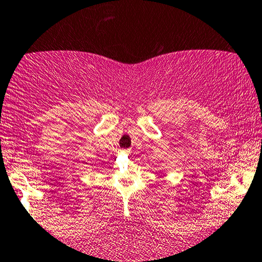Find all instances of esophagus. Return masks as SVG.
Here are the masks:
<instances>
[{"label": "esophagus", "mask_w": 262, "mask_h": 262, "mask_svg": "<svg viewBox=\"0 0 262 262\" xmlns=\"http://www.w3.org/2000/svg\"><path fill=\"white\" fill-rule=\"evenodd\" d=\"M122 154H130V150H122Z\"/></svg>", "instance_id": "1"}]
</instances>
